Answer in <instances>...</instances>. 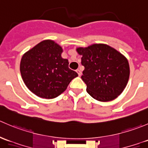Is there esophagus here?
Returning a JSON list of instances; mask_svg holds the SVG:
<instances>
[{
    "mask_svg": "<svg viewBox=\"0 0 148 148\" xmlns=\"http://www.w3.org/2000/svg\"><path fill=\"white\" fill-rule=\"evenodd\" d=\"M77 74H78V75L80 77V76H81V74H82L81 71H80L79 69H77Z\"/></svg>",
    "mask_w": 148,
    "mask_h": 148,
    "instance_id": "esophagus-1",
    "label": "esophagus"
}]
</instances>
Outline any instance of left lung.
Instances as JSON below:
<instances>
[{
	"instance_id": "left-lung-1",
	"label": "left lung",
	"mask_w": 148,
	"mask_h": 148,
	"mask_svg": "<svg viewBox=\"0 0 148 148\" xmlns=\"http://www.w3.org/2000/svg\"><path fill=\"white\" fill-rule=\"evenodd\" d=\"M77 51L84 66L81 78L86 92L94 99L109 102L123 92L130 77V66L125 56L111 46L95 44Z\"/></svg>"
}]
</instances>
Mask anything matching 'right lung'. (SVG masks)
<instances>
[{"mask_svg": "<svg viewBox=\"0 0 148 148\" xmlns=\"http://www.w3.org/2000/svg\"><path fill=\"white\" fill-rule=\"evenodd\" d=\"M63 49L52 40H44L22 56L20 71L25 84L36 96L53 99L63 93L78 76L62 57Z\"/></svg>", "mask_w": 148, "mask_h": 148, "instance_id": "add662e5", "label": "right lung"}]
</instances>
